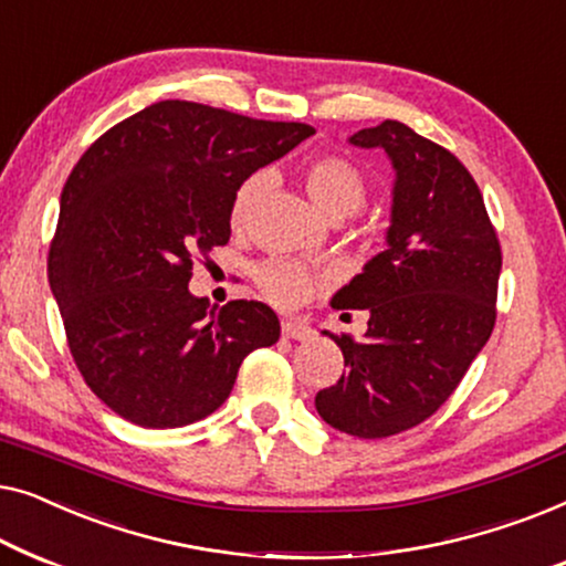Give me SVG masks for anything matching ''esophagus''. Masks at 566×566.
Masks as SVG:
<instances>
[{
	"label": "esophagus",
	"mask_w": 566,
	"mask_h": 566,
	"mask_svg": "<svg viewBox=\"0 0 566 566\" xmlns=\"http://www.w3.org/2000/svg\"><path fill=\"white\" fill-rule=\"evenodd\" d=\"M282 336L292 338V340H305V338L313 336V328H310V325H305V323L286 317V321H282Z\"/></svg>",
	"instance_id": "esophagus-1"
}]
</instances>
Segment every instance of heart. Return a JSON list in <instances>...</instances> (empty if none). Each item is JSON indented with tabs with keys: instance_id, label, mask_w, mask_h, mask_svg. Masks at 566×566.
<instances>
[{
	"instance_id": "1",
	"label": "heart",
	"mask_w": 566,
	"mask_h": 566,
	"mask_svg": "<svg viewBox=\"0 0 566 566\" xmlns=\"http://www.w3.org/2000/svg\"><path fill=\"white\" fill-rule=\"evenodd\" d=\"M307 195L331 218L354 214L366 200L364 174L344 156H317L302 169ZM266 189V174H251L238 185L230 205L233 226H245L253 207L259 205ZM256 284L269 302L282 307H292L297 302L313 297L323 286H328V274L294 259H269L256 269Z\"/></svg>"
}]
</instances>
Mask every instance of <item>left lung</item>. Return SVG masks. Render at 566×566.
Masks as SVG:
<instances>
[{
	"label": "left lung",
	"mask_w": 566,
	"mask_h": 566,
	"mask_svg": "<svg viewBox=\"0 0 566 566\" xmlns=\"http://www.w3.org/2000/svg\"><path fill=\"white\" fill-rule=\"evenodd\" d=\"M348 140L392 161V220L387 251L333 294L336 310H366L369 328L361 340L331 336L346 371L315 408L348 436L387 439L431 418L488 344L503 253L480 187L451 150L397 120Z\"/></svg>",
	"instance_id": "1"
}]
</instances>
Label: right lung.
Listing matches in <instances>:
<instances>
[{
    "instance_id": "1",
    "label": "right lung",
    "mask_w": 566,
    "mask_h": 566,
    "mask_svg": "<svg viewBox=\"0 0 566 566\" xmlns=\"http://www.w3.org/2000/svg\"><path fill=\"white\" fill-rule=\"evenodd\" d=\"M315 130L156 102L86 148L48 253L71 356L94 395L143 428H181L228 400L253 348L280 340L264 302L220 310L189 292L192 261L230 238L243 179Z\"/></svg>"
}]
</instances>
